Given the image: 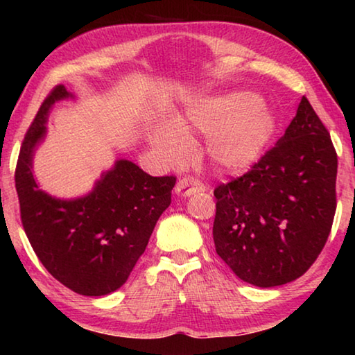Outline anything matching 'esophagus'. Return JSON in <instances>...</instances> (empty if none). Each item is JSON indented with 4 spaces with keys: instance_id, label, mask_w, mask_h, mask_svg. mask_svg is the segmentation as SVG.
Here are the masks:
<instances>
[{
    "instance_id": "esophagus-1",
    "label": "esophagus",
    "mask_w": 355,
    "mask_h": 355,
    "mask_svg": "<svg viewBox=\"0 0 355 355\" xmlns=\"http://www.w3.org/2000/svg\"><path fill=\"white\" fill-rule=\"evenodd\" d=\"M205 189V184H203L199 178L194 177H183L180 182L177 183V194L180 196H192L196 192Z\"/></svg>"
}]
</instances>
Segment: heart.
Instances as JSON below:
<instances>
[{
	"instance_id": "obj_1",
	"label": "heart",
	"mask_w": 355,
	"mask_h": 355,
	"mask_svg": "<svg viewBox=\"0 0 355 355\" xmlns=\"http://www.w3.org/2000/svg\"><path fill=\"white\" fill-rule=\"evenodd\" d=\"M188 117L209 135V156L225 172H241L255 163L275 131L272 112L250 94L200 101L191 107ZM153 146L164 159L178 163L189 153L191 136L183 125H167L155 135Z\"/></svg>"
}]
</instances>
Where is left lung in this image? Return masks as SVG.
<instances>
[{
  "label": "left lung",
  "instance_id": "8db88e82",
  "mask_svg": "<svg viewBox=\"0 0 355 355\" xmlns=\"http://www.w3.org/2000/svg\"><path fill=\"white\" fill-rule=\"evenodd\" d=\"M336 167L329 131L302 97L277 144L216 186V252L239 279L269 288L309 271L332 230Z\"/></svg>",
  "mask_w": 355,
  "mask_h": 355
}]
</instances>
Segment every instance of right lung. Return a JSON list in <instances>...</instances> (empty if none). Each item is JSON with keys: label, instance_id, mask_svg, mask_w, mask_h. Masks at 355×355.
Returning a JSON list of instances; mask_svg holds the SVG:
<instances>
[{"label": "right lung", "instance_id": "1", "mask_svg": "<svg viewBox=\"0 0 355 355\" xmlns=\"http://www.w3.org/2000/svg\"><path fill=\"white\" fill-rule=\"evenodd\" d=\"M67 97L62 84L53 87L21 142L15 167L20 218L53 277L83 296H103L127 282L156 220L171 205L177 177H152L120 159L81 199L61 200L40 191L31 171L34 147L45 135L48 110Z\"/></svg>", "mask_w": 355, "mask_h": 355}]
</instances>
